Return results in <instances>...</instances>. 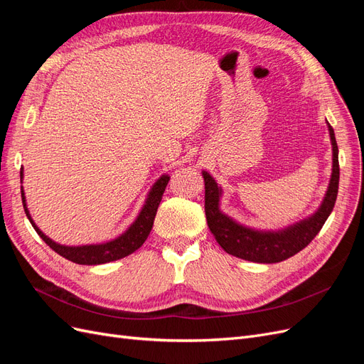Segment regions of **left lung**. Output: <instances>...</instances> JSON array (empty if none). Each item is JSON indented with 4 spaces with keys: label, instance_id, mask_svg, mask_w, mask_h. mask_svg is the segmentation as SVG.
Instances as JSON below:
<instances>
[{
    "label": "left lung",
    "instance_id": "obj_1",
    "mask_svg": "<svg viewBox=\"0 0 364 364\" xmlns=\"http://www.w3.org/2000/svg\"><path fill=\"white\" fill-rule=\"evenodd\" d=\"M329 136L333 144V174L325 199L317 209V213L310 218L302 220L287 229L278 230V232H262V230H253L249 228L235 223L218 209L220 194L222 190L218 188L213 176L203 171L205 179V214L209 230L214 234L217 243L228 252L241 259H247L253 262H281L287 259L297 252L311 243V240L318 234V230L325 225L326 218L331 214L336 205L338 193V147L336 142L334 129L328 124Z\"/></svg>",
    "mask_w": 364,
    "mask_h": 364
}]
</instances>
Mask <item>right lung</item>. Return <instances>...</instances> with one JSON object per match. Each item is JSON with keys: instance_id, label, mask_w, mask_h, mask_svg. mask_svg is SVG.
I'll return each instance as SVG.
<instances>
[{"instance_id": "add662e5", "label": "right lung", "mask_w": 364, "mask_h": 364, "mask_svg": "<svg viewBox=\"0 0 364 364\" xmlns=\"http://www.w3.org/2000/svg\"><path fill=\"white\" fill-rule=\"evenodd\" d=\"M21 179H23V168H21ZM170 178L168 176H162V178L153 185L151 191L149 193V197L146 200L144 208L141 209V213L138 218L134 222L123 235H119L118 238L109 241V243L103 245H90V246H62L54 243L53 240H50L42 230L33 222L28 209L26 205V196L23 191V186H21V197H23V205H24V211L30 220L31 226L35 228L38 235L46 241V243L54 250L58 252L60 257L67 258L75 264H86V266H95V264H105V262H111L115 259H121L130 253H134L138 250L144 241L147 240L150 230L153 228V222H155L158 206L161 203L162 194L165 191V186H167Z\"/></svg>"}]
</instances>
